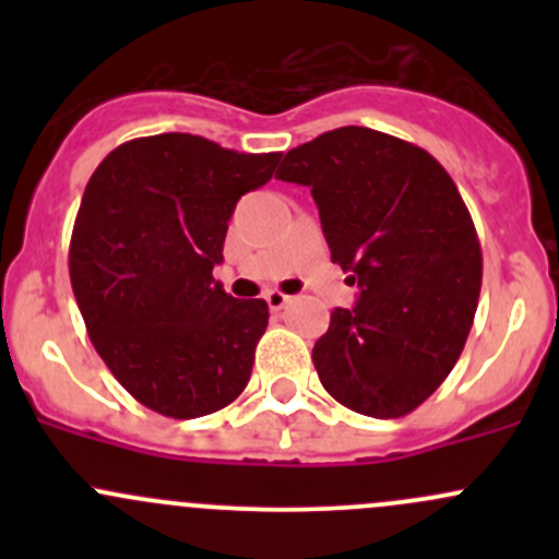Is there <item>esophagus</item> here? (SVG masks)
Listing matches in <instances>:
<instances>
[{
  "label": "esophagus",
  "mask_w": 559,
  "mask_h": 559,
  "mask_svg": "<svg viewBox=\"0 0 559 559\" xmlns=\"http://www.w3.org/2000/svg\"><path fill=\"white\" fill-rule=\"evenodd\" d=\"M264 300H267L270 311H281V308H284L286 302L292 300V297H289V295H284V292H278V289H270L267 295H264Z\"/></svg>",
  "instance_id": "34e87169"
}]
</instances>
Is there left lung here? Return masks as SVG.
<instances>
[{
	"instance_id": "left-lung-1",
	"label": "left lung",
	"mask_w": 559,
	"mask_h": 559,
	"mask_svg": "<svg viewBox=\"0 0 559 559\" xmlns=\"http://www.w3.org/2000/svg\"><path fill=\"white\" fill-rule=\"evenodd\" d=\"M275 178L311 186L332 262L357 286L313 365L346 408L397 419L443 384L481 292V246L449 173L425 148L341 127L292 148Z\"/></svg>"
}]
</instances>
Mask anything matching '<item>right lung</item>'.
<instances>
[{
	"mask_svg": "<svg viewBox=\"0 0 559 559\" xmlns=\"http://www.w3.org/2000/svg\"><path fill=\"white\" fill-rule=\"evenodd\" d=\"M278 162L167 132L118 145L88 180L70 243L72 292L97 354L145 408L197 419L251 379L267 302L235 300L213 267L238 200Z\"/></svg>",
	"mask_w": 559,
	"mask_h": 559,
	"instance_id": "1",
	"label": "right lung"
}]
</instances>
